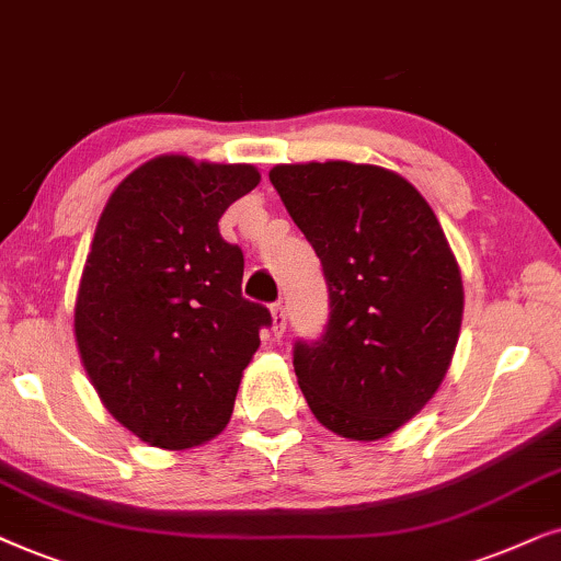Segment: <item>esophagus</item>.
Returning <instances> with one entry per match:
<instances>
[{
    "label": "esophagus",
    "mask_w": 561,
    "mask_h": 561,
    "mask_svg": "<svg viewBox=\"0 0 561 561\" xmlns=\"http://www.w3.org/2000/svg\"><path fill=\"white\" fill-rule=\"evenodd\" d=\"M285 328H287V310H285V305L276 302V305H272V331H274V335H282L285 333Z\"/></svg>",
    "instance_id": "34e87169"
}]
</instances>
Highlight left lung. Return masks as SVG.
I'll use <instances>...</instances> for the list:
<instances>
[{
  "label": "left lung",
  "instance_id": "left-lung-1",
  "mask_svg": "<svg viewBox=\"0 0 561 561\" xmlns=\"http://www.w3.org/2000/svg\"><path fill=\"white\" fill-rule=\"evenodd\" d=\"M268 179L328 285L325 331L293 351L305 400L343 438L390 436L433 398L459 341L465 289L442 222L382 167L282 163Z\"/></svg>",
  "mask_w": 561,
  "mask_h": 561
}]
</instances>
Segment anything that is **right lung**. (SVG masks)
<instances>
[{"label":"right lung","instance_id":"add662e5","mask_svg":"<svg viewBox=\"0 0 561 561\" xmlns=\"http://www.w3.org/2000/svg\"><path fill=\"white\" fill-rule=\"evenodd\" d=\"M249 163L159 156L110 194L73 308L104 408L140 442L182 451L226 428L243 369L272 325L241 295L243 251L218 220L259 184Z\"/></svg>","mask_w":561,"mask_h":561}]
</instances>
